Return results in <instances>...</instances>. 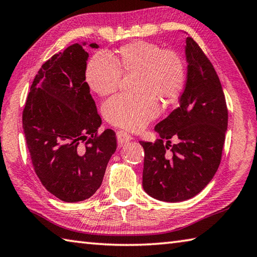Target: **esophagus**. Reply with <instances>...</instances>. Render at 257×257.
I'll list each match as a JSON object with an SVG mask.
<instances>
[{
  "instance_id": "34e87169",
  "label": "esophagus",
  "mask_w": 257,
  "mask_h": 257,
  "mask_svg": "<svg viewBox=\"0 0 257 257\" xmlns=\"http://www.w3.org/2000/svg\"><path fill=\"white\" fill-rule=\"evenodd\" d=\"M116 138H117V142L119 147H123V145H125L132 140V137H131V135L127 134L126 132H124V131H119V132L116 133Z\"/></svg>"
}]
</instances>
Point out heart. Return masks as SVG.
<instances>
[{
    "mask_svg": "<svg viewBox=\"0 0 257 257\" xmlns=\"http://www.w3.org/2000/svg\"><path fill=\"white\" fill-rule=\"evenodd\" d=\"M120 72L138 75L135 91L139 95L108 99L103 105V115L114 126L131 132L142 130L159 115L156 98L170 103L181 94L186 81L180 56L145 41L120 47L116 56L95 53L87 65L86 79L94 93L107 96L117 88Z\"/></svg>",
    "mask_w": 257,
    "mask_h": 257,
    "instance_id": "obj_1",
    "label": "heart"
}]
</instances>
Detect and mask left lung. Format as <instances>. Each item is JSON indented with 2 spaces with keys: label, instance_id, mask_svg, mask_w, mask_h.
Listing matches in <instances>:
<instances>
[{
  "label": "left lung",
  "instance_id": "left-lung-1",
  "mask_svg": "<svg viewBox=\"0 0 257 257\" xmlns=\"http://www.w3.org/2000/svg\"><path fill=\"white\" fill-rule=\"evenodd\" d=\"M185 53L187 81L179 106L156 125L157 142L140 141L144 191L166 202L190 199L211 181L228 125L225 95L211 62L191 37L186 39ZM172 137L178 140L177 145H171Z\"/></svg>",
  "mask_w": 257,
  "mask_h": 257
}]
</instances>
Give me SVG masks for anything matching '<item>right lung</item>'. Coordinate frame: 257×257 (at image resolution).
I'll list each match as a JSON object with an SVG mask.
<instances>
[{"label":"right lung","instance_id":"obj_1","mask_svg":"<svg viewBox=\"0 0 257 257\" xmlns=\"http://www.w3.org/2000/svg\"><path fill=\"white\" fill-rule=\"evenodd\" d=\"M84 46L74 43L42 65L22 114L37 176L66 202L86 200L97 191L117 147L113 130L97 134L101 118L86 83L89 55Z\"/></svg>","mask_w":257,"mask_h":257}]
</instances>
